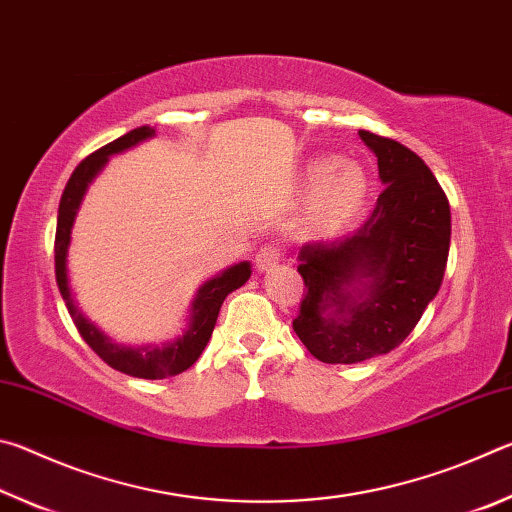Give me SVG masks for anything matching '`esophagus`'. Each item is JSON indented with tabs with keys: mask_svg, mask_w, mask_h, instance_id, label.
Listing matches in <instances>:
<instances>
[{
	"mask_svg": "<svg viewBox=\"0 0 512 512\" xmlns=\"http://www.w3.org/2000/svg\"><path fill=\"white\" fill-rule=\"evenodd\" d=\"M282 257V250L277 244H264L262 248H259V253L255 255V266L259 273L264 271H271V268L277 266V262H280Z\"/></svg>",
	"mask_w": 512,
	"mask_h": 512,
	"instance_id": "1",
	"label": "esophagus"
}]
</instances>
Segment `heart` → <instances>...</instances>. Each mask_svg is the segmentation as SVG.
Returning <instances> with one entry per match:
<instances>
[{
  "mask_svg": "<svg viewBox=\"0 0 512 512\" xmlns=\"http://www.w3.org/2000/svg\"><path fill=\"white\" fill-rule=\"evenodd\" d=\"M302 194L309 198L307 230L316 237H329L352 223L363 210L368 176L359 164L320 155L302 173Z\"/></svg>",
  "mask_w": 512,
  "mask_h": 512,
  "instance_id": "1",
  "label": "heart"
}]
</instances>
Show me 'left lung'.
I'll use <instances>...</instances> for the list:
<instances>
[{"instance_id":"obj_1","label":"left lung","mask_w":512,"mask_h":512,"mask_svg":"<svg viewBox=\"0 0 512 512\" xmlns=\"http://www.w3.org/2000/svg\"><path fill=\"white\" fill-rule=\"evenodd\" d=\"M384 192L352 235L298 253L305 298L298 339L323 363H359L395 350L443 284L452 214L436 176L404 144L359 131Z\"/></svg>"}]
</instances>
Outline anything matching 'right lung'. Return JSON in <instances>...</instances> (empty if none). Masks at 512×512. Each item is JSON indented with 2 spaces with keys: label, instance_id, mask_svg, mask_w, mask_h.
<instances>
[{
  "label": "right lung",
  "instance_id": "right-lung-1",
  "mask_svg": "<svg viewBox=\"0 0 512 512\" xmlns=\"http://www.w3.org/2000/svg\"><path fill=\"white\" fill-rule=\"evenodd\" d=\"M153 135H155V128L151 126L135 128V131L121 135L119 140L101 146L99 151L88 155V158L74 169V173L67 180L63 196H60L56 246H54L56 282H58L60 296H63L69 316H72L76 329L81 332L83 341L88 343L110 368L126 372V375L131 377H140V379L173 377V375H180V372H185L189 366H194L214 332V325H216V318H219L223 300L228 298V293L244 287L250 273H253L250 271V262H239L235 266H228L221 273H216L207 282H203L192 300V307H189L185 332L176 336L173 341H167L162 345L149 343V345H135L133 348V345L115 343L108 334H103L101 329L83 314L79 305H76V300L72 296V287H69L67 253H69V241H72V228H74L76 214H79L85 192H88L92 180L99 176L103 167H106L110 155L133 149V146L149 140Z\"/></svg>",
  "mask_w": 512,
  "mask_h": 512
}]
</instances>
